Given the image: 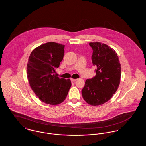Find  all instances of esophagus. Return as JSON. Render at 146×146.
Here are the masks:
<instances>
[{"label":"esophagus","instance_id":"1","mask_svg":"<svg viewBox=\"0 0 146 146\" xmlns=\"http://www.w3.org/2000/svg\"><path fill=\"white\" fill-rule=\"evenodd\" d=\"M70 80H71L72 82H74V81H76V79H73V78H70Z\"/></svg>","mask_w":146,"mask_h":146}]
</instances>
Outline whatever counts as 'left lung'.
Wrapping results in <instances>:
<instances>
[{
  "instance_id": "left-lung-1",
  "label": "left lung",
  "mask_w": 146,
  "mask_h": 146,
  "mask_svg": "<svg viewBox=\"0 0 146 146\" xmlns=\"http://www.w3.org/2000/svg\"><path fill=\"white\" fill-rule=\"evenodd\" d=\"M93 50L92 63L96 66V76L85 81L82 90L84 100L91 106L104 104L118 90L121 74V64L115 51L107 45L90 42Z\"/></svg>"
}]
</instances>
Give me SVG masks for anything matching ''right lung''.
<instances>
[{
	"label": "right lung",
	"instance_id": "obj_1",
	"mask_svg": "<svg viewBox=\"0 0 146 146\" xmlns=\"http://www.w3.org/2000/svg\"><path fill=\"white\" fill-rule=\"evenodd\" d=\"M64 45L49 42L35 48L31 53L27 65L28 82L32 90L42 102L60 104L66 99L72 85L70 79L56 76L64 53Z\"/></svg>",
	"mask_w": 146,
	"mask_h": 146
}]
</instances>
